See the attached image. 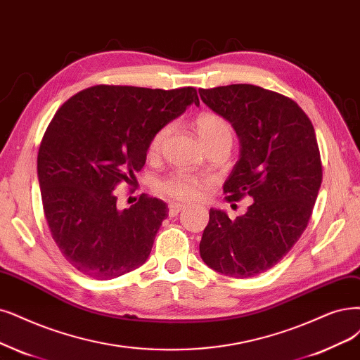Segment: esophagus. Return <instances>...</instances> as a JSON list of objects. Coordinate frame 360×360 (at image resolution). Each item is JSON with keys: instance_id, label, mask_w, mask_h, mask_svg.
<instances>
[{"instance_id": "1", "label": "esophagus", "mask_w": 360, "mask_h": 360, "mask_svg": "<svg viewBox=\"0 0 360 360\" xmlns=\"http://www.w3.org/2000/svg\"><path fill=\"white\" fill-rule=\"evenodd\" d=\"M185 207V205H181V203H170L169 205V217H175V215H178L181 210H184Z\"/></svg>"}]
</instances>
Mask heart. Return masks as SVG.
Masks as SVG:
<instances>
[{
    "mask_svg": "<svg viewBox=\"0 0 360 360\" xmlns=\"http://www.w3.org/2000/svg\"><path fill=\"white\" fill-rule=\"evenodd\" d=\"M194 127L203 143L229 139L231 141V127L227 120L215 112H202L194 120ZM170 126L160 127L148 142V155L154 157L162 150V145L169 135ZM209 188V179L194 175V173L176 170L172 175L160 179L155 184V191L162 197L172 198L176 202H195L206 194Z\"/></svg>",
    "mask_w": 360,
    "mask_h": 360,
    "instance_id": "heart-1",
    "label": "heart"
}]
</instances>
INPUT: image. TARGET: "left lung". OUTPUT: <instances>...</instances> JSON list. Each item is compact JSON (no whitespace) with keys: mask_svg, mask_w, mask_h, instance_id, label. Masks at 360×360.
I'll return each instance as SVG.
<instances>
[{"mask_svg":"<svg viewBox=\"0 0 360 360\" xmlns=\"http://www.w3.org/2000/svg\"><path fill=\"white\" fill-rule=\"evenodd\" d=\"M202 101L234 127L240 158L224 193L252 205L234 221L210 209L200 257L212 270L246 278L270 270L307 229L322 184L314 127L297 102L259 86L198 89Z\"/></svg>","mask_w":360,"mask_h":360,"instance_id":"left-lung-1","label":"left lung"}]
</instances>
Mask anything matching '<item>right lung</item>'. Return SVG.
Instances as JSON below:
<instances>
[{"mask_svg":"<svg viewBox=\"0 0 360 360\" xmlns=\"http://www.w3.org/2000/svg\"><path fill=\"white\" fill-rule=\"evenodd\" d=\"M191 103H200L194 87L99 84L53 117L38 150V182L53 240L79 273L110 281L148 259L169 209L146 194L118 209L114 188L131 182L151 136Z\"/></svg>","mask_w":360,"mask_h":360,"instance_id":"obj_1","label":"right lung"}]
</instances>
